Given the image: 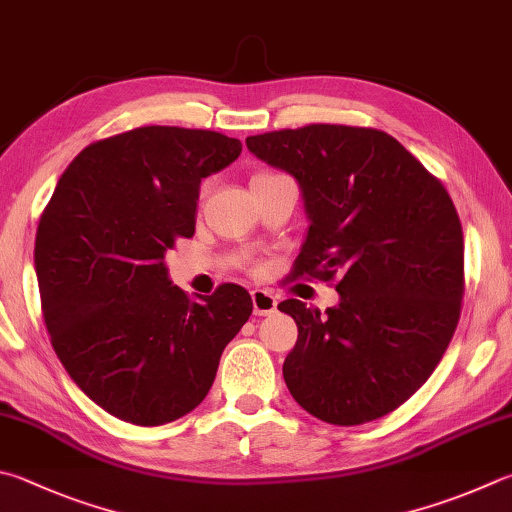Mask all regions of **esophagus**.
Here are the masks:
<instances>
[{
    "label": "esophagus",
    "instance_id": "obj_1",
    "mask_svg": "<svg viewBox=\"0 0 512 512\" xmlns=\"http://www.w3.org/2000/svg\"><path fill=\"white\" fill-rule=\"evenodd\" d=\"M250 297H253V311H255V315H271V313H275L277 300H275L273 293L264 291V288H255V291L250 293Z\"/></svg>",
    "mask_w": 512,
    "mask_h": 512
}]
</instances>
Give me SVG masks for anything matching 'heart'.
<instances>
[{
    "mask_svg": "<svg viewBox=\"0 0 512 512\" xmlns=\"http://www.w3.org/2000/svg\"><path fill=\"white\" fill-rule=\"evenodd\" d=\"M259 176H271V174H268V172H262V174H255L253 179H259Z\"/></svg>",
    "mask_w": 512,
    "mask_h": 512,
    "instance_id": "obj_1",
    "label": "heart"
}]
</instances>
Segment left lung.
<instances>
[{"mask_svg":"<svg viewBox=\"0 0 512 512\" xmlns=\"http://www.w3.org/2000/svg\"><path fill=\"white\" fill-rule=\"evenodd\" d=\"M297 181L309 235L293 277L336 280L340 304L277 309L297 324L284 380L306 412L360 425L394 412L439 365L463 297V230L443 183L380 129L306 125L246 138Z\"/></svg>","mask_w":512,"mask_h":512,"instance_id":"8db88e82","label":"left lung"}]
</instances>
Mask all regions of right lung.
<instances>
[{"label": "right lung", "instance_id": "right-lung-1", "mask_svg": "<svg viewBox=\"0 0 512 512\" xmlns=\"http://www.w3.org/2000/svg\"><path fill=\"white\" fill-rule=\"evenodd\" d=\"M241 154L210 129L136 127L85 147L58 181L35 237L51 345L82 392L152 427L197 407L253 313L246 288L190 300L165 253L194 235L201 179Z\"/></svg>", "mask_w": 512, "mask_h": 512}]
</instances>
